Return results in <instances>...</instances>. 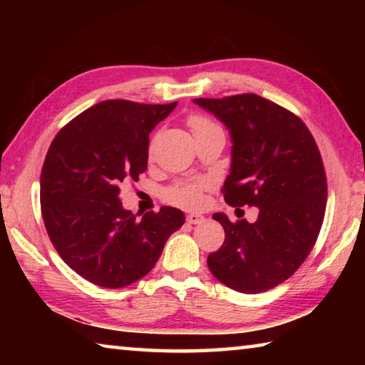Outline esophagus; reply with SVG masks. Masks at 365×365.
<instances>
[{
    "mask_svg": "<svg viewBox=\"0 0 365 365\" xmlns=\"http://www.w3.org/2000/svg\"><path fill=\"white\" fill-rule=\"evenodd\" d=\"M187 222H188V224H193V225L201 224V222H205V215H201V214H188L187 215Z\"/></svg>",
    "mask_w": 365,
    "mask_h": 365,
    "instance_id": "34e87169",
    "label": "esophagus"
}]
</instances>
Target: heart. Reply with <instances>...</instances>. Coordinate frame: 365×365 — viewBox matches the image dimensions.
<instances>
[{
	"mask_svg": "<svg viewBox=\"0 0 365 365\" xmlns=\"http://www.w3.org/2000/svg\"><path fill=\"white\" fill-rule=\"evenodd\" d=\"M188 125L191 128L193 135H197L201 132L211 130V128H217V123L209 120L207 117L201 114H191L188 117ZM206 188L205 180H196V182H177L163 191V196L165 201H169L170 205L193 209L197 207L202 202V190Z\"/></svg>",
	"mask_w": 365,
	"mask_h": 365,
	"instance_id": "heart-1",
	"label": "heart"
}]
</instances>
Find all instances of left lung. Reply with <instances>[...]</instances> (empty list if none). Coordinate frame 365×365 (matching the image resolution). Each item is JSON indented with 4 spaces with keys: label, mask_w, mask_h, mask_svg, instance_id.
I'll return each instance as SVG.
<instances>
[{
    "label": "left lung",
    "mask_w": 365,
    "mask_h": 365,
    "mask_svg": "<svg viewBox=\"0 0 365 365\" xmlns=\"http://www.w3.org/2000/svg\"><path fill=\"white\" fill-rule=\"evenodd\" d=\"M232 137L227 205L259 207L257 220L212 215L225 242L207 256L209 270L240 293H262L289 279L317 242L327 205L322 156L306 123L255 93L196 98Z\"/></svg>",
    "instance_id": "left-lung-1"
}]
</instances>
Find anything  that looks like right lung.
<instances>
[{
    "instance_id": "add662e5",
    "label": "right lung",
    "mask_w": 365,
    "mask_h": 365,
    "mask_svg": "<svg viewBox=\"0 0 365 365\" xmlns=\"http://www.w3.org/2000/svg\"><path fill=\"white\" fill-rule=\"evenodd\" d=\"M175 103L108 100L61 128L40 177L41 215L63 261L85 280L122 288L158 262L185 215L163 206L141 220L122 207L120 183L137 182L148 165L150 132Z\"/></svg>"
}]
</instances>
